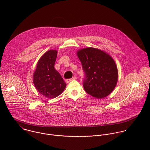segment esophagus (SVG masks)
Listing matches in <instances>:
<instances>
[{
    "label": "esophagus",
    "mask_w": 150,
    "mask_h": 150,
    "mask_svg": "<svg viewBox=\"0 0 150 150\" xmlns=\"http://www.w3.org/2000/svg\"><path fill=\"white\" fill-rule=\"evenodd\" d=\"M75 79H76V76H74V77H72V78L66 79L65 81H66L67 83H69V82H70L71 81H73V80H75Z\"/></svg>",
    "instance_id": "esophagus-1"
}]
</instances>
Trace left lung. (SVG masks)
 I'll return each mask as SVG.
<instances>
[{
  "label": "left lung",
  "mask_w": 150,
  "mask_h": 150,
  "mask_svg": "<svg viewBox=\"0 0 150 150\" xmlns=\"http://www.w3.org/2000/svg\"><path fill=\"white\" fill-rule=\"evenodd\" d=\"M85 78V91L97 98L109 95L115 89L118 79V72L113 58L105 52L93 47L77 52Z\"/></svg>",
  "instance_id": "obj_1"
}]
</instances>
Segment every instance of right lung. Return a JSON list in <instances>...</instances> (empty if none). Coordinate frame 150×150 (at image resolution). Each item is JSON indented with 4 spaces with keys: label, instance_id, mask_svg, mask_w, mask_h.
Returning a JSON list of instances; mask_svg holds the SVG:
<instances>
[{
    "label": "right lung",
    "instance_id": "add662e5",
    "mask_svg": "<svg viewBox=\"0 0 150 150\" xmlns=\"http://www.w3.org/2000/svg\"><path fill=\"white\" fill-rule=\"evenodd\" d=\"M57 54L56 50L46 52L39 59L33 75V82L38 92L49 98L59 96L67 86L54 67Z\"/></svg>",
    "mask_w": 150,
    "mask_h": 150
}]
</instances>
